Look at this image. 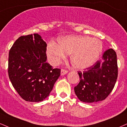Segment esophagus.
Returning <instances> with one entry per match:
<instances>
[{"mask_svg":"<svg viewBox=\"0 0 127 127\" xmlns=\"http://www.w3.org/2000/svg\"><path fill=\"white\" fill-rule=\"evenodd\" d=\"M68 72V71L67 70H65V69H62L61 70V75L62 76H63L64 75V74H67Z\"/></svg>","mask_w":127,"mask_h":127,"instance_id":"34e87169","label":"esophagus"}]
</instances>
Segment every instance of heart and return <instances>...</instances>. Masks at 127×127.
<instances>
[{"label": "heart", "instance_id": "b5f03b06", "mask_svg": "<svg viewBox=\"0 0 127 127\" xmlns=\"http://www.w3.org/2000/svg\"><path fill=\"white\" fill-rule=\"evenodd\" d=\"M57 44L50 42L47 48L50 62L57 65L70 54V61L77 69H85L92 66L101 54L103 45L101 41L89 36H65L58 40Z\"/></svg>", "mask_w": 127, "mask_h": 127}]
</instances>
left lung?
<instances>
[{
	"label": "left lung",
	"mask_w": 127,
	"mask_h": 127,
	"mask_svg": "<svg viewBox=\"0 0 127 127\" xmlns=\"http://www.w3.org/2000/svg\"><path fill=\"white\" fill-rule=\"evenodd\" d=\"M78 73L80 80L74 87V92L79 100L86 103L104 100L114 89L117 79L115 51L108 49L103 53L102 60Z\"/></svg>",
	"instance_id": "obj_1"
}]
</instances>
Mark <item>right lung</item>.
Instances as JSON below:
<instances>
[{"instance_id":"add662e5","label":"right lung","mask_w":127,"mask_h":127,"mask_svg":"<svg viewBox=\"0 0 127 127\" xmlns=\"http://www.w3.org/2000/svg\"><path fill=\"white\" fill-rule=\"evenodd\" d=\"M47 44L38 33L21 36L9 53V77L26 101L38 102L48 97L60 76L47 61Z\"/></svg>"}]
</instances>
